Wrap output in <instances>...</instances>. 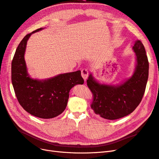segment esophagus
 I'll return each mask as SVG.
<instances>
[{
  "label": "esophagus",
  "instance_id": "1",
  "mask_svg": "<svg viewBox=\"0 0 159 159\" xmlns=\"http://www.w3.org/2000/svg\"><path fill=\"white\" fill-rule=\"evenodd\" d=\"M88 74H89V71L86 68L83 69L82 70H81V76H82V78H84V80L85 81L86 80V79L88 78Z\"/></svg>",
  "mask_w": 159,
  "mask_h": 159
}]
</instances>
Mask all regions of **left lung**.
I'll return each mask as SVG.
<instances>
[{"label": "left lung", "mask_w": 159, "mask_h": 159, "mask_svg": "<svg viewBox=\"0 0 159 159\" xmlns=\"http://www.w3.org/2000/svg\"><path fill=\"white\" fill-rule=\"evenodd\" d=\"M136 68L131 78L118 85L101 84L90 74L87 85L93 95L91 108L105 119L115 120L131 113L141 103L148 77V61L141 40L133 47Z\"/></svg>", "instance_id": "1"}]
</instances>
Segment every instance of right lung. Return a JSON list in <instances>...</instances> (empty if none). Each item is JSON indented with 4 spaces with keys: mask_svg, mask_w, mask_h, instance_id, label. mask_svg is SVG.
Segmentation results:
<instances>
[{
    "mask_svg": "<svg viewBox=\"0 0 159 159\" xmlns=\"http://www.w3.org/2000/svg\"><path fill=\"white\" fill-rule=\"evenodd\" d=\"M42 29L28 34L18 46L12 61L11 78L16 98L23 109L35 117L51 119L63 113L70 89L75 85L83 84L84 80L80 70L44 80L30 78L25 60L27 41L32 33Z\"/></svg>",
    "mask_w": 159,
    "mask_h": 159,
    "instance_id": "right-lung-1",
    "label": "right lung"
}]
</instances>
